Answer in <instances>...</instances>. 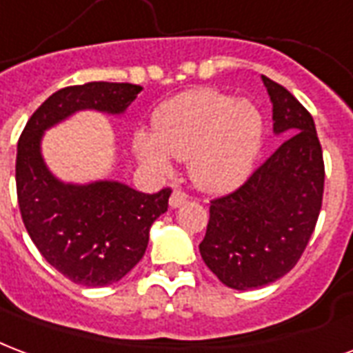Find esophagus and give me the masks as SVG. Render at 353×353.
<instances>
[{
    "label": "esophagus",
    "instance_id": "obj_1",
    "mask_svg": "<svg viewBox=\"0 0 353 353\" xmlns=\"http://www.w3.org/2000/svg\"><path fill=\"white\" fill-rule=\"evenodd\" d=\"M185 202H187V192L185 190L176 189L172 192V196H170V208H179Z\"/></svg>",
    "mask_w": 353,
    "mask_h": 353
}]
</instances>
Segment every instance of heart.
I'll list each match as a JSON object with an SVG mask.
<instances>
[{
  "label": "heart",
  "mask_w": 353,
  "mask_h": 353,
  "mask_svg": "<svg viewBox=\"0 0 353 353\" xmlns=\"http://www.w3.org/2000/svg\"><path fill=\"white\" fill-rule=\"evenodd\" d=\"M155 134L140 132L134 148L143 163L170 170V155L190 159L198 189L223 194L250 176L263 143V117L254 104L215 90L189 91L164 103Z\"/></svg>",
  "instance_id": "heart-1"
}]
</instances>
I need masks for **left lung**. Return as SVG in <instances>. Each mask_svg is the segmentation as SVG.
Masks as SVG:
<instances>
[{"mask_svg": "<svg viewBox=\"0 0 353 353\" xmlns=\"http://www.w3.org/2000/svg\"><path fill=\"white\" fill-rule=\"evenodd\" d=\"M273 130L284 140L247 181L210 203L200 254L234 290L275 283L301 258L322 210V145L310 112L281 83L262 77Z\"/></svg>", "mask_w": 353, "mask_h": 353, "instance_id": "obj_1", "label": "left lung"}]
</instances>
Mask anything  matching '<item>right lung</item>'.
Listing matches in <instances>:
<instances>
[{
  "label": "right lung",
  "instance_id": "1",
  "mask_svg": "<svg viewBox=\"0 0 353 353\" xmlns=\"http://www.w3.org/2000/svg\"><path fill=\"white\" fill-rule=\"evenodd\" d=\"M142 85L90 82L56 91L33 112L18 140L17 194L23 226L44 260L82 286H108L142 260L150 228L168 210L172 189L143 194L117 181L65 185L43 157L46 129L77 110L121 114Z\"/></svg>",
  "mask_w": 353,
  "mask_h": 353
}]
</instances>
